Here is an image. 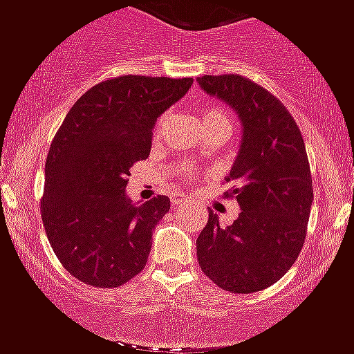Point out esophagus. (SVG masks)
Instances as JSON below:
<instances>
[{"mask_svg": "<svg viewBox=\"0 0 354 354\" xmlns=\"http://www.w3.org/2000/svg\"><path fill=\"white\" fill-rule=\"evenodd\" d=\"M188 203H190V199H188L187 196H181V194H178V196L171 197V204H173L174 207L185 206V204H188Z\"/></svg>", "mask_w": 354, "mask_h": 354, "instance_id": "esophagus-1", "label": "esophagus"}]
</instances>
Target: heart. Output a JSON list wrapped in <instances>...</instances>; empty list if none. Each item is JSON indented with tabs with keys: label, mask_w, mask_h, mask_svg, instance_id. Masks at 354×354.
<instances>
[{
	"label": "heart",
	"mask_w": 354,
	"mask_h": 354,
	"mask_svg": "<svg viewBox=\"0 0 354 354\" xmlns=\"http://www.w3.org/2000/svg\"><path fill=\"white\" fill-rule=\"evenodd\" d=\"M203 125H209V124H223L229 127V118L227 115L223 113V110H220L218 106H209L204 110L203 118H201Z\"/></svg>",
	"instance_id": "obj_1"
}]
</instances>
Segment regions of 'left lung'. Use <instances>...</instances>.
Here are the masks:
<instances>
[{"mask_svg":"<svg viewBox=\"0 0 354 354\" xmlns=\"http://www.w3.org/2000/svg\"><path fill=\"white\" fill-rule=\"evenodd\" d=\"M206 94L229 104L241 122V145L227 196L241 207L232 225L218 214L197 237L203 272L230 293H253L279 281L304 246L313 204L306 145L295 120L270 92L239 75L197 78Z\"/></svg>","mask_w":354,"mask_h":354,"instance_id":"1","label":"left lung"}]
</instances>
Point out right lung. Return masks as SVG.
I'll return each instance as SVG.
<instances>
[{
    "instance_id": "add662e5",
    "label": "right lung",
    "mask_w": 354,
    "mask_h": 354,
    "mask_svg": "<svg viewBox=\"0 0 354 354\" xmlns=\"http://www.w3.org/2000/svg\"><path fill=\"white\" fill-rule=\"evenodd\" d=\"M192 84L118 77L94 85L66 115L45 164L41 220L59 262L78 281L115 288L147 266L151 230L171 201L134 204L127 178L150 155L155 120Z\"/></svg>"
}]
</instances>
